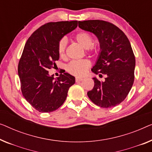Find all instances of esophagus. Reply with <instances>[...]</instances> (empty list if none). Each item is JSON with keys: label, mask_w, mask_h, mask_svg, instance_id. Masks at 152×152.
Here are the masks:
<instances>
[{"label": "esophagus", "mask_w": 152, "mask_h": 152, "mask_svg": "<svg viewBox=\"0 0 152 152\" xmlns=\"http://www.w3.org/2000/svg\"><path fill=\"white\" fill-rule=\"evenodd\" d=\"M75 80H76L77 82H80V81H81L83 80V78H82V77H76Z\"/></svg>", "instance_id": "esophagus-1"}]
</instances>
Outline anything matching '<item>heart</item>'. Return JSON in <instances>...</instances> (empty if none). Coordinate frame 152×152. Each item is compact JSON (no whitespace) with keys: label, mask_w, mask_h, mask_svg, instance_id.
<instances>
[{"label":"heart","mask_w":152,"mask_h":152,"mask_svg":"<svg viewBox=\"0 0 152 152\" xmlns=\"http://www.w3.org/2000/svg\"><path fill=\"white\" fill-rule=\"evenodd\" d=\"M75 39L84 49H90L91 50H97V47H92L93 39L88 33L81 31L78 33L75 36ZM66 39L62 38L60 39L58 44V53L61 58L65 56L66 48ZM91 66V62L88 60H73L71 61L67 66V71L75 76H83L87 72V70Z\"/></svg>","instance_id":"b5f03b06"}]
</instances>
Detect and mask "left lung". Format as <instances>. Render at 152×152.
<instances>
[{"label": "left lung", "instance_id": "8db88e82", "mask_svg": "<svg viewBox=\"0 0 152 152\" xmlns=\"http://www.w3.org/2000/svg\"><path fill=\"white\" fill-rule=\"evenodd\" d=\"M79 27L92 33L100 45L94 74L106 75L104 81L92 77L94 86L87 92L94 104L104 108L114 107L124 101L132 87L134 80L135 57L130 42L125 34L108 22L91 20L79 21Z\"/></svg>", "mask_w": 152, "mask_h": 152}]
</instances>
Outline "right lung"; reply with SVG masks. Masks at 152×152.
Listing matches in <instances>:
<instances>
[{"mask_svg":"<svg viewBox=\"0 0 152 152\" xmlns=\"http://www.w3.org/2000/svg\"><path fill=\"white\" fill-rule=\"evenodd\" d=\"M77 27V21L49 23L33 33L25 44L18 72L26 100L40 113L58 109L66 99L75 78L67 72L55 79L48 70L58 60L60 39Z\"/></svg>","mask_w":152,"mask_h":152,"instance_id":"right-lung-1","label":"right lung"}]
</instances>
